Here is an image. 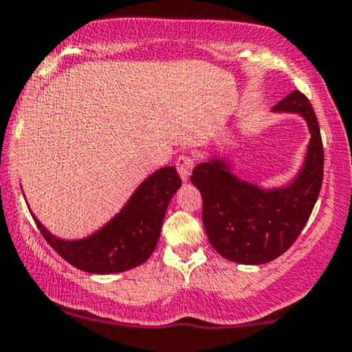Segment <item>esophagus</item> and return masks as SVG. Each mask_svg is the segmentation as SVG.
Listing matches in <instances>:
<instances>
[{
    "label": "esophagus",
    "instance_id": "34e87169",
    "mask_svg": "<svg viewBox=\"0 0 352 352\" xmlns=\"http://www.w3.org/2000/svg\"><path fill=\"white\" fill-rule=\"evenodd\" d=\"M177 170H179L182 180L187 182L190 173H192V168H193V159L190 155H180L179 159H177Z\"/></svg>",
    "mask_w": 352,
    "mask_h": 352
}]
</instances>
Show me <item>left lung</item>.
Listing matches in <instances>:
<instances>
[{
	"instance_id": "obj_1",
	"label": "left lung",
	"mask_w": 352,
	"mask_h": 352,
	"mask_svg": "<svg viewBox=\"0 0 352 352\" xmlns=\"http://www.w3.org/2000/svg\"><path fill=\"white\" fill-rule=\"evenodd\" d=\"M273 111L296 112L309 125L305 167L292 185L261 190L236 179L228 164L218 157L197 165L190 177L200 190L201 217L210 243L235 263L263 265L285 253L305 228L321 190L324 148L309 99L293 91Z\"/></svg>"
}]
</instances>
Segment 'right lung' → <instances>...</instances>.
I'll list each match as a JSON object with an SVG mask.
<instances>
[{
	"label": "right lung",
	"instance_id": "obj_1",
	"mask_svg": "<svg viewBox=\"0 0 352 352\" xmlns=\"http://www.w3.org/2000/svg\"><path fill=\"white\" fill-rule=\"evenodd\" d=\"M182 179L175 167L153 172L139 185L120 213L94 235L66 241L51 235L34 218L44 240L78 270L96 274L120 273L145 263L155 250L165 212Z\"/></svg>",
	"mask_w": 352,
	"mask_h": 352
}]
</instances>
